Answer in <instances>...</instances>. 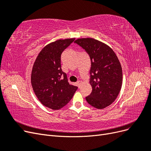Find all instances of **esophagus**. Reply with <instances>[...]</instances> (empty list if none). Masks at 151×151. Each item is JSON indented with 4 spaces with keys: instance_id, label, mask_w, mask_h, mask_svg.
Segmentation results:
<instances>
[{
    "instance_id": "1",
    "label": "esophagus",
    "mask_w": 151,
    "mask_h": 151,
    "mask_svg": "<svg viewBox=\"0 0 151 151\" xmlns=\"http://www.w3.org/2000/svg\"><path fill=\"white\" fill-rule=\"evenodd\" d=\"M81 83H82V82H81V81H77V86H78V88H81Z\"/></svg>"
}]
</instances>
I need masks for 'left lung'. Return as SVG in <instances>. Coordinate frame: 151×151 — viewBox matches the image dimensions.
Masks as SVG:
<instances>
[{
    "label": "left lung",
    "mask_w": 151,
    "mask_h": 151,
    "mask_svg": "<svg viewBox=\"0 0 151 151\" xmlns=\"http://www.w3.org/2000/svg\"><path fill=\"white\" fill-rule=\"evenodd\" d=\"M75 43L89 54L91 60L89 83L92 92L86 99L91 106L103 109L117 98L122 85L120 62L111 48L92 38H79Z\"/></svg>",
    "instance_id": "8db88e82"
}]
</instances>
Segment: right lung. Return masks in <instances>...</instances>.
Segmentation results:
<instances>
[{"label":"right lung","instance_id":"obj_1","mask_svg":"<svg viewBox=\"0 0 151 151\" xmlns=\"http://www.w3.org/2000/svg\"><path fill=\"white\" fill-rule=\"evenodd\" d=\"M75 38L57 40L47 45L36 57L31 83L35 95L45 106L60 109L69 102L77 87L68 83L61 68V54Z\"/></svg>","mask_w":151,"mask_h":151}]
</instances>
